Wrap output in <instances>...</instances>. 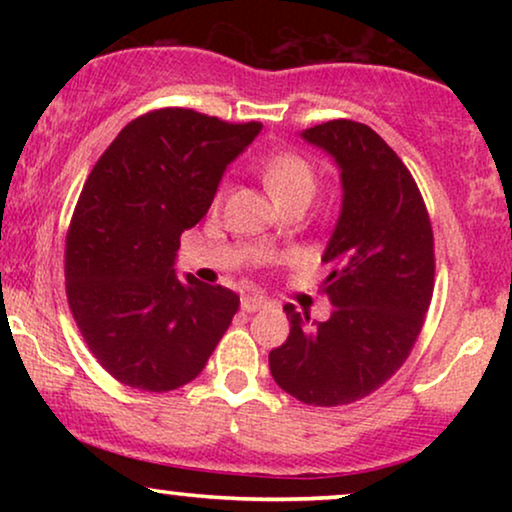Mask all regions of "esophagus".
<instances>
[{
  "label": "esophagus",
  "mask_w": 512,
  "mask_h": 512,
  "mask_svg": "<svg viewBox=\"0 0 512 512\" xmlns=\"http://www.w3.org/2000/svg\"><path fill=\"white\" fill-rule=\"evenodd\" d=\"M268 305V298L256 296V293H249V296H242V310L244 312H258Z\"/></svg>",
  "instance_id": "1"
}]
</instances>
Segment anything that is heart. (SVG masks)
I'll use <instances>...</instances> for the list:
<instances>
[{
  "instance_id": "b5f03b06",
  "label": "heart",
  "mask_w": 512,
  "mask_h": 512,
  "mask_svg": "<svg viewBox=\"0 0 512 512\" xmlns=\"http://www.w3.org/2000/svg\"><path fill=\"white\" fill-rule=\"evenodd\" d=\"M263 179L265 186L275 202H286L296 195H310L314 193V170L305 158L296 156V153H277L268 163L263 165Z\"/></svg>"
}]
</instances>
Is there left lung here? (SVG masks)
Returning a JSON list of instances; mask_svg holds the SVG:
<instances>
[{
  "label": "left lung",
  "instance_id": "obj_1",
  "mask_svg": "<svg viewBox=\"0 0 512 512\" xmlns=\"http://www.w3.org/2000/svg\"><path fill=\"white\" fill-rule=\"evenodd\" d=\"M338 165L342 202L321 261L333 312L326 321L284 305L291 333L272 349L270 373L307 405L368 396L408 359L433 293V233L419 188L394 149L354 121L300 132Z\"/></svg>",
  "mask_w": 512,
  "mask_h": 512
}]
</instances>
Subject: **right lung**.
Segmentation results:
<instances>
[{"instance_id":"obj_1","label":"right lung","mask_w":512,"mask_h":512,"mask_svg":"<svg viewBox=\"0 0 512 512\" xmlns=\"http://www.w3.org/2000/svg\"><path fill=\"white\" fill-rule=\"evenodd\" d=\"M261 128L158 109L125 125L95 163L69 226L65 279L83 340L118 382L184 387L233 321L237 293L179 277L174 263L181 233Z\"/></svg>"}]
</instances>
